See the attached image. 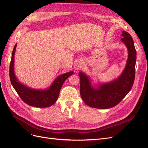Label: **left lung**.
<instances>
[{
  "label": "left lung",
  "mask_w": 148,
  "mask_h": 148,
  "mask_svg": "<svg viewBox=\"0 0 148 148\" xmlns=\"http://www.w3.org/2000/svg\"><path fill=\"white\" fill-rule=\"evenodd\" d=\"M122 41L128 49L126 66L119 77L108 83L101 84L97 88L92 86L91 79L79 72L80 95L88 106L97 109H109L117 106L131 90L135 80L136 52L131 35L122 31Z\"/></svg>",
  "instance_id": "8db88e82"
}]
</instances>
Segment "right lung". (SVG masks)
<instances>
[{
    "mask_svg": "<svg viewBox=\"0 0 148 148\" xmlns=\"http://www.w3.org/2000/svg\"><path fill=\"white\" fill-rule=\"evenodd\" d=\"M16 44L15 45L12 51L9 70L10 79L13 87L22 101L31 106L48 107L52 106L59 97L60 89L64 82L73 73V71H69L59 76L53 81L51 86L46 89L39 90L28 88L18 82L14 73V56Z\"/></svg>",
    "mask_w": 148,
    "mask_h": 148,
    "instance_id": "obj_1",
    "label": "right lung"
}]
</instances>
